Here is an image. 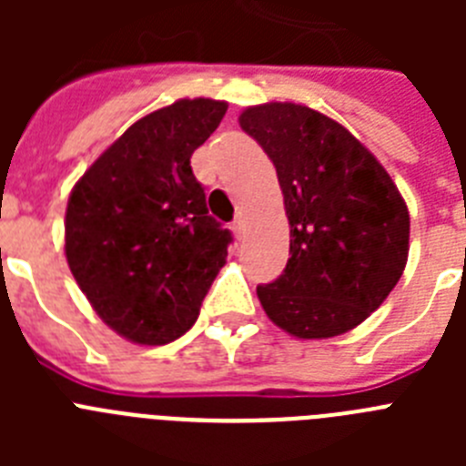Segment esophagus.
<instances>
[{
	"label": "esophagus",
	"mask_w": 466,
	"mask_h": 466,
	"mask_svg": "<svg viewBox=\"0 0 466 466\" xmlns=\"http://www.w3.org/2000/svg\"><path fill=\"white\" fill-rule=\"evenodd\" d=\"M230 228H233L236 238H242V236H245V219H242V217H238V219L230 224Z\"/></svg>",
	"instance_id": "1"
}]
</instances>
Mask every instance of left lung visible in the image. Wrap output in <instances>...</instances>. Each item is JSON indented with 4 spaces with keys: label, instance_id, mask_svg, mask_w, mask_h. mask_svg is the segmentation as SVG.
I'll return each mask as SVG.
<instances>
[{
    "label": "left lung",
    "instance_id": "1",
    "mask_svg": "<svg viewBox=\"0 0 466 466\" xmlns=\"http://www.w3.org/2000/svg\"><path fill=\"white\" fill-rule=\"evenodd\" d=\"M240 127L273 160L289 261L258 284L266 315L296 339H333L380 308L409 261L410 217L392 177L348 127L310 106H247Z\"/></svg>",
    "mask_w": 466,
    "mask_h": 466
}]
</instances>
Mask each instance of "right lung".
<instances>
[{"label": "right lung", "instance_id": "add662e5", "mask_svg": "<svg viewBox=\"0 0 466 466\" xmlns=\"http://www.w3.org/2000/svg\"><path fill=\"white\" fill-rule=\"evenodd\" d=\"M226 109L196 97L147 114L72 188L69 270L102 322L133 343L184 336L228 257L230 233L208 214L191 170Z\"/></svg>", "mask_w": 466, "mask_h": 466}]
</instances>
